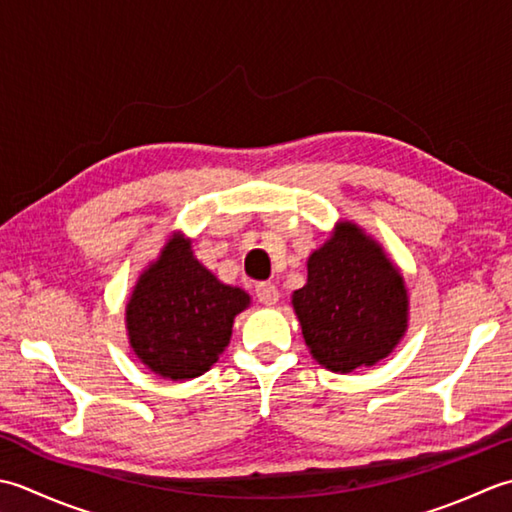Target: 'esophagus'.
<instances>
[{"mask_svg": "<svg viewBox=\"0 0 512 512\" xmlns=\"http://www.w3.org/2000/svg\"><path fill=\"white\" fill-rule=\"evenodd\" d=\"M256 298H258V302H263V305H276L278 298H280V291L274 283H258L256 285Z\"/></svg>", "mask_w": 512, "mask_h": 512, "instance_id": "1", "label": "esophagus"}]
</instances>
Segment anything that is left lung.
I'll use <instances>...</instances> for the list:
<instances>
[{
    "label": "left lung",
    "instance_id": "obj_1",
    "mask_svg": "<svg viewBox=\"0 0 512 512\" xmlns=\"http://www.w3.org/2000/svg\"><path fill=\"white\" fill-rule=\"evenodd\" d=\"M294 309L307 347L331 371L349 373L387 358L406 329V287L382 247L340 223L309 256Z\"/></svg>",
    "mask_w": 512,
    "mask_h": 512
}]
</instances>
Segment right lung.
I'll list each match as a JSON object with an SVG mask.
<instances>
[{
	"label": "right lung",
	"mask_w": 512,
	"mask_h": 512,
	"mask_svg": "<svg viewBox=\"0 0 512 512\" xmlns=\"http://www.w3.org/2000/svg\"><path fill=\"white\" fill-rule=\"evenodd\" d=\"M249 305L243 289L223 285L174 236L159 260L143 271L125 320L143 364L170 380L203 375L232 338L234 316Z\"/></svg>",
	"instance_id": "obj_1"
}]
</instances>
